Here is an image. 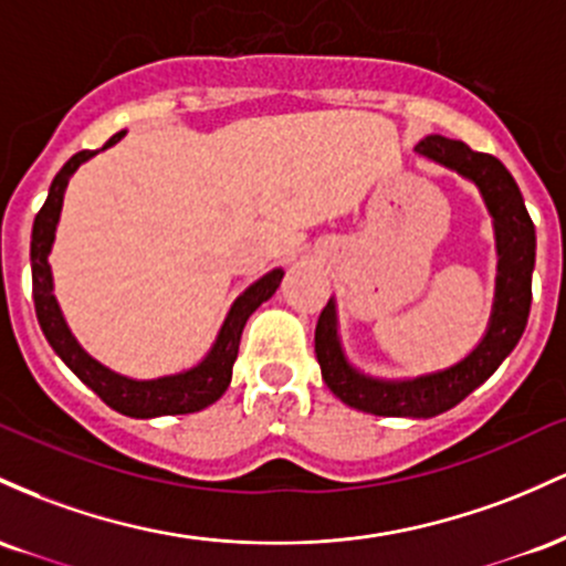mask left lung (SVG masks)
Listing matches in <instances>:
<instances>
[{"label": "left lung", "mask_w": 566, "mask_h": 566, "mask_svg": "<svg viewBox=\"0 0 566 566\" xmlns=\"http://www.w3.org/2000/svg\"><path fill=\"white\" fill-rule=\"evenodd\" d=\"M417 155L457 170L479 187L494 221L497 240V283L492 317L484 339L460 364L415 379H377L360 374L342 350L336 334V304L328 300L315 326V355L328 390L342 403L379 417H436L484 385L522 339L532 304L535 270V224L526 213L516 181L497 157L473 151L462 142L428 136L415 146Z\"/></svg>", "instance_id": "left-lung-1"}]
</instances>
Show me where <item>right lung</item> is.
I'll use <instances>...</instances> for the list:
<instances>
[{
  "mask_svg": "<svg viewBox=\"0 0 566 566\" xmlns=\"http://www.w3.org/2000/svg\"><path fill=\"white\" fill-rule=\"evenodd\" d=\"M123 136L125 130L114 133L109 142L104 144V149H109V146L117 144ZM93 155H98V149H82L63 165L59 174H55L53 184H50L48 200H44V206L34 219V230H31V285H34L36 321H40L42 334L48 336L50 347L59 353L63 364L72 368L82 382L91 387L106 406H112L114 411L138 417V420H149V417L163 415H192V411L206 409V406L216 403L224 396V390L230 387L232 379V366L234 358H238L240 334H243L245 321H249L259 304L275 294L277 285L283 281V270L266 272L264 277H259L256 283L249 285V289L234 300L224 323H221L213 347L198 366L179 374H170V377L130 379L112 371V368H106L104 364H98V360L82 350L80 342L74 339L72 332H69L59 302H55L53 272H50L48 264L50 249H53L55 240V227H59L61 219L63 192H66L69 179L74 176V170H77L82 163L91 160Z\"/></svg>",
  "mask_w": 566,
  "mask_h": 566,
  "instance_id": "add662e5",
  "label": "right lung"
}]
</instances>
